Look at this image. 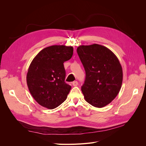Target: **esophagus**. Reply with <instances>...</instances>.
Returning <instances> with one entry per match:
<instances>
[{"label": "esophagus", "instance_id": "obj_1", "mask_svg": "<svg viewBox=\"0 0 146 146\" xmlns=\"http://www.w3.org/2000/svg\"><path fill=\"white\" fill-rule=\"evenodd\" d=\"M72 85L74 86H77L78 85V82L77 81H74L72 82Z\"/></svg>", "mask_w": 146, "mask_h": 146}]
</instances>
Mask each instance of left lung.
Here are the masks:
<instances>
[{
  "mask_svg": "<svg viewBox=\"0 0 146 146\" xmlns=\"http://www.w3.org/2000/svg\"><path fill=\"white\" fill-rule=\"evenodd\" d=\"M77 52L86 72L81 89L84 98L94 107L102 108L120 91L123 78L120 62L109 48L97 44L80 46Z\"/></svg>",
  "mask_w": 146,
  "mask_h": 146,
  "instance_id": "left-lung-1",
  "label": "left lung"
}]
</instances>
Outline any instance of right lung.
<instances>
[{
    "instance_id": "1",
    "label": "right lung",
    "mask_w": 146,
    "mask_h": 146,
    "mask_svg": "<svg viewBox=\"0 0 146 146\" xmlns=\"http://www.w3.org/2000/svg\"><path fill=\"white\" fill-rule=\"evenodd\" d=\"M72 46L55 45L39 52L30 63L27 83L34 99L42 107L54 109L66 99L71 86L64 82V62L71 58Z\"/></svg>"
}]
</instances>
